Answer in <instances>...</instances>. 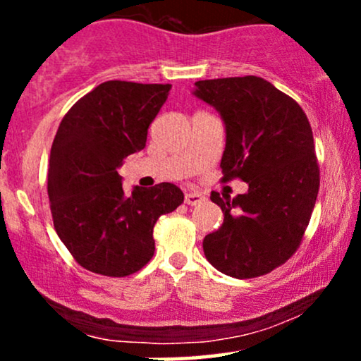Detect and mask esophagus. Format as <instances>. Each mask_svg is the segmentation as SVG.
Returning <instances> with one entry per match:
<instances>
[{"label":"esophagus","instance_id":"esophagus-1","mask_svg":"<svg viewBox=\"0 0 361 361\" xmlns=\"http://www.w3.org/2000/svg\"><path fill=\"white\" fill-rule=\"evenodd\" d=\"M205 200V197L198 192H186L185 193V204L186 205H197L202 204Z\"/></svg>","mask_w":361,"mask_h":361}]
</instances>
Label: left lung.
Segmentation results:
<instances>
[{
    "label": "left lung",
    "instance_id": "obj_1",
    "mask_svg": "<svg viewBox=\"0 0 361 361\" xmlns=\"http://www.w3.org/2000/svg\"><path fill=\"white\" fill-rule=\"evenodd\" d=\"M226 123L224 181L250 185L231 200L212 192L224 224L204 239L205 258L234 279L267 275L292 258L319 192L312 128L300 105L258 76L195 82Z\"/></svg>",
    "mask_w": 361,
    "mask_h": 361
}]
</instances>
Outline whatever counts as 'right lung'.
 Masks as SVG:
<instances>
[{"label":"right lung","instance_id":"obj_1","mask_svg":"<svg viewBox=\"0 0 361 361\" xmlns=\"http://www.w3.org/2000/svg\"><path fill=\"white\" fill-rule=\"evenodd\" d=\"M171 85L106 81L69 109L47 173L54 229L71 256L103 276H128L154 255L152 229L183 204L173 183L123 193L117 168L146 147L147 128Z\"/></svg>","mask_w":361,"mask_h":361}]
</instances>
